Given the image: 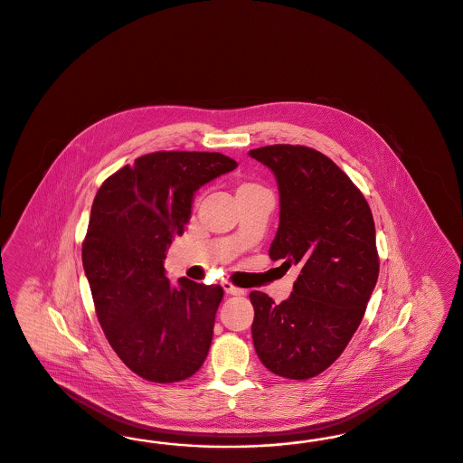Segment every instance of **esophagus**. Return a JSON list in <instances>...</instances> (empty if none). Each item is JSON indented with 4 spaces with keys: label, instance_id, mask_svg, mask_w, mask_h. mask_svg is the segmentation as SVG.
I'll use <instances>...</instances> for the list:
<instances>
[{
    "label": "esophagus",
    "instance_id": "34e87169",
    "mask_svg": "<svg viewBox=\"0 0 463 463\" xmlns=\"http://www.w3.org/2000/svg\"><path fill=\"white\" fill-rule=\"evenodd\" d=\"M223 290L227 292V294H231V296H241V294H244V290L240 288H236L232 282H223L222 284Z\"/></svg>",
    "mask_w": 463,
    "mask_h": 463
}]
</instances>
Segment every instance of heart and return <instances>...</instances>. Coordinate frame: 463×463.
Instances as JSON below:
<instances>
[{"instance_id": "heart-1", "label": "heart", "mask_w": 463, "mask_h": 463, "mask_svg": "<svg viewBox=\"0 0 463 463\" xmlns=\"http://www.w3.org/2000/svg\"><path fill=\"white\" fill-rule=\"evenodd\" d=\"M256 190H263L260 184H256L253 181H242L238 186V194L244 192H256Z\"/></svg>"}]
</instances>
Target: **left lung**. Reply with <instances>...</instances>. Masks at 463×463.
<instances>
[{"mask_svg": "<svg viewBox=\"0 0 463 463\" xmlns=\"http://www.w3.org/2000/svg\"><path fill=\"white\" fill-rule=\"evenodd\" d=\"M250 156L279 183L270 258L301 269L284 303L250 294L255 351L273 374L309 380L335 363L366 313L380 273L373 213L351 177L315 148L277 144Z\"/></svg>", "mask_w": 463, "mask_h": 463, "instance_id": "8db88e82", "label": "left lung"}]
</instances>
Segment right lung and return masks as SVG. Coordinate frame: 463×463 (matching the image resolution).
Returning <instances> with one entry per match:
<instances>
[{
  "label": "right lung",
  "mask_w": 463,
  "mask_h": 463,
  "mask_svg": "<svg viewBox=\"0 0 463 463\" xmlns=\"http://www.w3.org/2000/svg\"><path fill=\"white\" fill-rule=\"evenodd\" d=\"M219 152H154L99 188L81 242L96 315L112 351L152 383L183 382L207 357L221 286L164 275L165 250L184 232L193 193L236 167Z\"/></svg>",
  "instance_id": "1"
}]
</instances>
